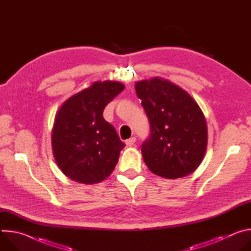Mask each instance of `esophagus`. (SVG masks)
<instances>
[{"label": "esophagus", "instance_id": "obj_1", "mask_svg": "<svg viewBox=\"0 0 251 251\" xmlns=\"http://www.w3.org/2000/svg\"><path fill=\"white\" fill-rule=\"evenodd\" d=\"M135 142H136V138L135 137H132V138H130V139H128V140H126V145L127 146H129V147H131V146H133L134 144H135Z\"/></svg>", "mask_w": 251, "mask_h": 251}]
</instances>
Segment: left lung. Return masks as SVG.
Listing matches in <instances>:
<instances>
[{
	"label": "left lung",
	"mask_w": 251,
	"mask_h": 251,
	"mask_svg": "<svg viewBox=\"0 0 251 251\" xmlns=\"http://www.w3.org/2000/svg\"><path fill=\"white\" fill-rule=\"evenodd\" d=\"M150 124L141 151L151 172L166 177H183L201 163L207 144L204 116L198 103L182 88L159 77L138 81Z\"/></svg>",
	"instance_id": "8db88e82"
}]
</instances>
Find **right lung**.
Instances as JSON below:
<instances>
[{
    "label": "right lung",
    "instance_id": "add662e5",
    "mask_svg": "<svg viewBox=\"0 0 251 251\" xmlns=\"http://www.w3.org/2000/svg\"><path fill=\"white\" fill-rule=\"evenodd\" d=\"M124 88L118 81H97L60 107L51 134L52 152L71 180L92 185L113 172L125 144L103 118V110Z\"/></svg>",
    "mask_w": 251,
    "mask_h": 251
}]
</instances>
